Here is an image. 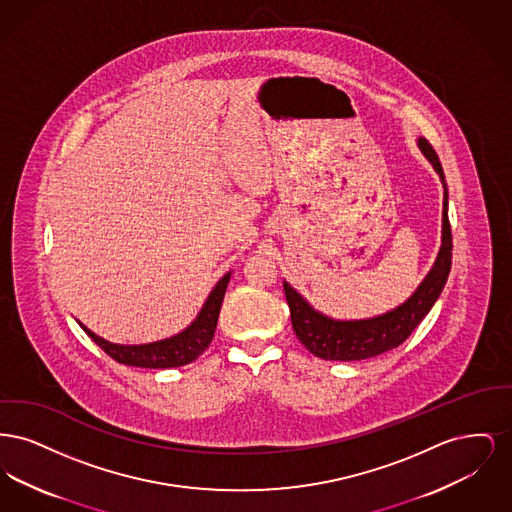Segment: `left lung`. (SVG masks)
Segmentation results:
<instances>
[{
	"mask_svg": "<svg viewBox=\"0 0 512 512\" xmlns=\"http://www.w3.org/2000/svg\"><path fill=\"white\" fill-rule=\"evenodd\" d=\"M418 147L428 157L439 174L443 186L445 176L439 163L438 153L426 138H418ZM438 259L434 263L418 290L397 309L386 315L368 320H334L317 313L299 293L284 282L286 301L290 305V317L297 340L301 341L313 355L326 361H361L382 355L395 349L413 334L422 318L430 313L443 290L453 255L451 224L447 215V188L443 194V232Z\"/></svg>",
	"mask_w": 512,
	"mask_h": 512,
	"instance_id": "left-lung-1",
	"label": "left lung"
}]
</instances>
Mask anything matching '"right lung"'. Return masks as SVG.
<instances>
[{
	"label": "right lung",
	"mask_w": 512,
	"mask_h": 512,
	"mask_svg": "<svg viewBox=\"0 0 512 512\" xmlns=\"http://www.w3.org/2000/svg\"><path fill=\"white\" fill-rule=\"evenodd\" d=\"M228 282H230V272L220 278L219 284L207 297L201 313L197 315L194 322L184 332H180L178 336H172L169 340L155 341L146 345H117L111 341L101 340L94 332H90L82 324L80 326L111 359H115L122 365L142 366V368H172V366L188 365L209 347V343L215 336L220 305H222Z\"/></svg>",
	"instance_id": "right-lung-1"
}]
</instances>
